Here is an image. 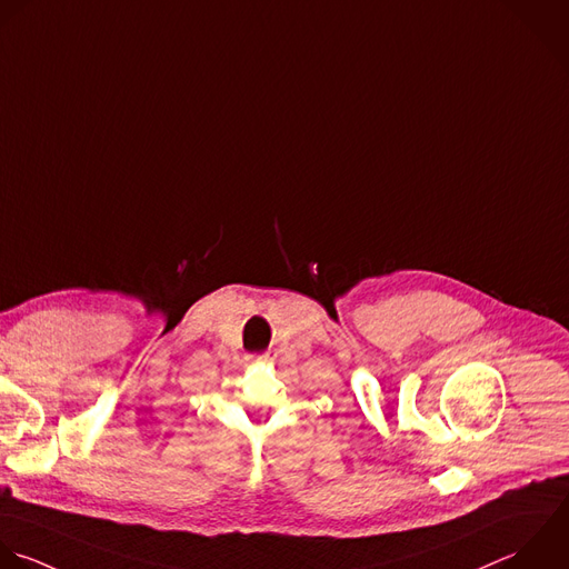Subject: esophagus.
<instances>
[{
  "label": "esophagus",
  "instance_id": "obj_1",
  "mask_svg": "<svg viewBox=\"0 0 569 569\" xmlns=\"http://www.w3.org/2000/svg\"><path fill=\"white\" fill-rule=\"evenodd\" d=\"M254 359H257V361H268V355H266V352H261V355H257Z\"/></svg>",
  "mask_w": 569,
  "mask_h": 569
}]
</instances>
